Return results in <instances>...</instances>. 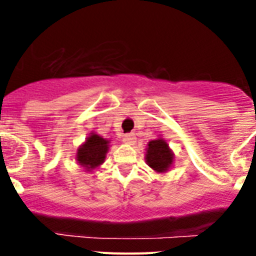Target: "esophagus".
Returning a JSON list of instances; mask_svg holds the SVG:
<instances>
[{"label":"esophagus","mask_w":256,"mask_h":256,"mask_svg":"<svg viewBox=\"0 0 256 256\" xmlns=\"http://www.w3.org/2000/svg\"><path fill=\"white\" fill-rule=\"evenodd\" d=\"M123 142L124 144H133L136 142V137L133 133H128V134H126L123 137Z\"/></svg>","instance_id":"34e87169"}]
</instances>
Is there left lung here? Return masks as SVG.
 Wrapping results in <instances>:
<instances>
[{"label": "left lung", "instance_id": "1", "mask_svg": "<svg viewBox=\"0 0 256 256\" xmlns=\"http://www.w3.org/2000/svg\"><path fill=\"white\" fill-rule=\"evenodd\" d=\"M146 162L154 170L162 173L170 166L173 162V154L169 150L168 144L162 138H158L155 141L148 142Z\"/></svg>", "mask_w": 256, "mask_h": 256}]
</instances>
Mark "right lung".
<instances>
[{
    "label": "right lung",
    "instance_id": "add662e5",
    "mask_svg": "<svg viewBox=\"0 0 256 256\" xmlns=\"http://www.w3.org/2000/svg\"><path fill=\"white\" fill-rule=\"evenodd\" d=\"M108 141L97 134L90 136L84 144L79 148L76 160L87 169H94L102 164L108 152Z\"/></svg>",
    "mask_w": 256,
    "mask_h": 256
}]
</instances>
